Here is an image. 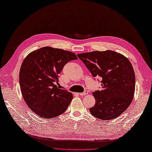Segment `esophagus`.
<instances>
[{
    "instance_id": "esophagus-1",
    "label": "esophagus",
    "mask_w": 152,
    "mask_h": 152,
    "mask_svg": "<svg viewBox=\"0 0 152 152\" xmlns=\"http://www.w3.org/2000/svg\"><path fill=\"white\" fill-rule=\"evenodd\" d=\"M88 91H85L83 93L79 94V95H80V96H86V95H88Z\"/></svg>"
}]
</instances>
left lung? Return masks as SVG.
Returning a JSON list of instances; mask_svg holds the SVG:
<instances>
[{
    "label": "left lung",
    "instance_id": "obj_1",
    "mask_svg": "<svg viewBox=\"0 0 152 152\" xmlns=\"http://www.w3.org/2000/svg\"><path fill=\"white\" fill-rule=\"evenodd\" d=\"M94 77L102 78L101 90L93 92L96 104L90 113L102 120L117 118L133 100L135 75L129 59L113 50L93 51L77 54Z\"/></svg>",
    "mask_w": 152,
    "mask_h": 152
}]
</instances>
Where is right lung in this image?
Returning a JSON list of instances; mask_svg holds the SVG:
<instances>
[{
    "label": "right lung",
    "instance_id": "right-lung-1",
    "mask_svg": "<svg viewBox=\"0 0 152 152\" xmlns=\"http://www.w3.org/2000/svg\"><path fill=\"white\" fill-rule=\"evenodd\" d=\"M77 59L70 51L46 46L31 52L19 71L22 96L31 110L42 118H53L65 112L73 99L69 91L58 88L64 66Z\"/></svg>",
    "mask_w": 152,
    "mask_h": 152
}]
</instances>
